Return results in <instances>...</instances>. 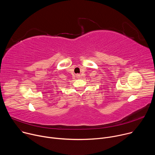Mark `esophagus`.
I'll return each mask as SVG.
<instances>
[{
    "mask_svg": "<svg viewBox=\"0 0 155 155\" xmlns=\"http://www.w3.org/2000/svg\"><path fill=\"white\" fill-rule=\"evenodd\" d=\"M77 78H80V75L77 74Z\"/></svg>",
    "mask_w": 155,
    "mask_h": 155,
    "instance_id": "esophagus-1",
    "label": "esophagus"
}]
</instances>
